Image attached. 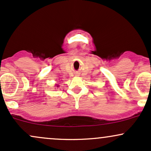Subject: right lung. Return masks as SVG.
I'll return each instance as SVG.
<instances>
[{
    "label": "right lung",
    "mask_w": 151,
    "mask_h": 151,
    "mask_svg": "<svg viewBox=\"0 0 151 151\" xmlns=\"http://www.w3.org/2000/svg\"><path fill=\"white\" fill-rule=\"evenodd\" d=\"M58 86H58H59V85H58V86Z\"/></svg>",
    "instance_id": "obj_1"
}]
</instances>
